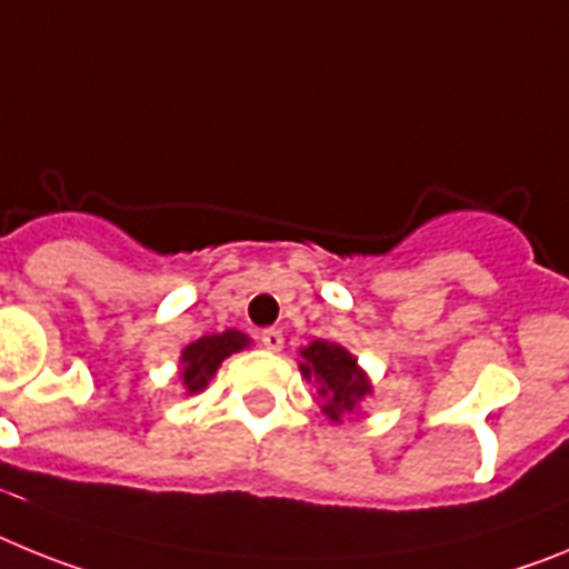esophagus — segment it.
Instances as JSON below:
<instances>
[{
	"instance_id": "34e87169",
	"label": "esophagus",
	"mask_w": 569,
	"mask_h": 569,
	"mask_svg": "<svg viewBox=\"0 0 569 569\" xmlns=\"http://www.w3.org/2000/svg\"><path fill=\"white\" fill-rule=\"evenodd\" d=\"M260 343H263L269 352H280V349H283V332H280V329H263V332H260Z\"/></svg>"
}]
</instances>
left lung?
<instances>
[{"label": "left lung", "mask_w": 569, "mask_h": 569, "mask_svg": "<svg viewBox=\"0 0 569 569\" xmlns=\"http://www.w3.org/2000/svg\"><path fill=\"white\" fill-rule=\"evenodd\" d=\"M303 358L300 372L320 383L318 395L323 398V412L332 421H340V415L352 412L355 403L367 392H372L367 375L360 372L355 358L343 346L332 343V340H315L312 346L303 349Z\"/></svg>", "instance_id": "8db88e82"}]
</instances>
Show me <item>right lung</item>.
Returning a JSON list of instances; mask_svg holds the SVG:
<instances>
[{"label":"right lung","instance_id":"obj_1","mask_svg":"<svg viewBox=\"0 0 569 569\" xmlns=\"http://www.w3.org/2000/svg\"><path fill=\"white\" fill-rule=\"evenodd\" d=\"M249 346V338L243 332H237V329H229L223 335H206L197 343L186 346V352H182V372L180 380L182 387L189 389V392H200L206 383L211 380V375L217 372V367L223 363L229 355L240 352Z\"/></svg>","mask_w":569,"mask_h":569}]
</instances>
